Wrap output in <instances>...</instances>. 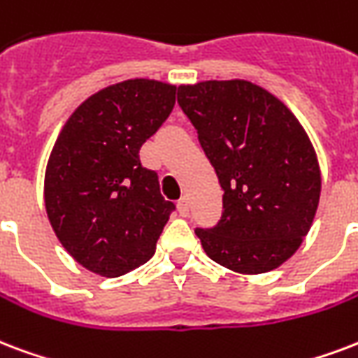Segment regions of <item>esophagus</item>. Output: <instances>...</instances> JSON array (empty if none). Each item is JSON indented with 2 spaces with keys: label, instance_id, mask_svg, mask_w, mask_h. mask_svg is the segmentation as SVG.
I'll return each mask as SVG.
<instances>
[{
  "label": "esophagus",
  "instance_id": "esophagus-1",
  "mask_svg": "<svg viewBox=\"0 0 358 358\" xmlns=\"http://www.w3.org/2000/svg\"><path fill=\"white\" fill-rule=\"evenodd\" d=\"M176 206H178L180 215H187V214H189V201H187V199H185V197L180 199Z\"/></svg>",
  "mask_w": 358,
  "mask_h": 358
}]
</instances>
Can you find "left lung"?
Instances as JSON below:
<instances>
[{
  "mask_svg": "<svg viewBox=\"0 0 358 358\" xmlns=\"http://www.w3.org/2000/svg\"><path fill=\"white\" fill-rule=\"evenodd\" d=\"M178 103L223 189V214L195 229L212 261L238 274L283 264L312 227L321 171L310 136L287 106L248 80L178 88Z\"/></svg>",
  "mask_w": 358,
  "mask_h": 358,
  "instance_id": "1",
  "label": "left lung"
}]
</instances>
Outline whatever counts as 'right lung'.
<instances>
[{
	"label": "right lung",
	"mask_w": 358,
	"mask_h": 358,
	"mask_svg": "<svg viewBox=\"0 0 358 358\" xmlns=\"http://www.w3.org/2000/svg\"><path fill=\"white\" fill-rule=\"evenodd\" d=\"M176 86L131 78L90 95L59 131L45 206L67 253L94 274L124 276L155 252L171 201L138 150L173 113Z\"/></svg>",
	"instance_id": "right-lung-1"
}]
</instances>
